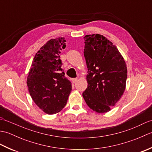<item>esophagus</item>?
Here are the masks:
<instances>
[{"label": "esophagus", "mask_w": 152, "mask_h": 152, "mask_svg": "<svg viewBox=\"0 0 152 152\" xmlns=\"http://www.w3.org/2000/svg\"><path fill=\"white\" fill-rule=\"evenodd\" d=\"M77 81H78V78H73V79H72V82H73L74 83L77 82Z\"/></svg>", "instance_id": "esophagus-1"}]
</instances>
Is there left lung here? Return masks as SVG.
I'll return each instance as SVG.
<instances>
[{"label": "left lung", "mask_w": 152, "mask_h": 152, "mask_svg": "<svg viewBox=\"0 0 152 152\" xmlns=\"http://www.w3.org/2000/svg\"><path fill=\"white\" fill-rule=\"evenodd\" d=\"M84 57L88 68V88L83 93L86 104L93 111H110L124 93L127 69L118 48L103 35H86Z\"/></svg>", "instance_id": "8db88e82"}]
</instances>
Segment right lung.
<instances>
[{
  "label": "right lung",
  "instance_id": "1",
  "mask_svg": "<svg viewBox=\"0 0 152 152\" xmlns=\"http://www.w3.org/2000/svg\"><path fill=\"white\" fill-rule=\"evenodd\" d=\"M64 38L51 39L35 54L28 73L27 84L38 107L48 114H55L65 105L72 84L61 69V51L66 47Z\"/></svg>",
  "mask_w": 152,
  "mask_h": 152
}]
</instances>
